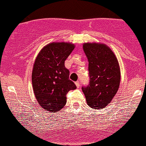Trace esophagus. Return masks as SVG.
Returning a JSON list of instances; mask_svg holds the SVG:
<instances>
[{"mask_svg":"<svg viewBox=\"0 0 146 146\" xmlns=\"http://www.w3.org/2000/svg\"><path fill=\"white\" fill-rule=\"evenodd\" d=\"M75 85H76V86L77 87V88H79V87H80V86H81L80 82H79V81H77V82H75Z\"/></svg>","mask_w":146,"mask_h":146,"instance_id":"esophagus-1","label":"esophagus"}]
</instances>
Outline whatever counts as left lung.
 Here are the masks:
<instances>
[{
    "label": "left lung",
    "mask_w": 146,
    "mask_h": 146,
    "mask_svg": "<svg viewBox=\"0 0 146 146\" xmlns=\"http://www.w3.org/2000/svg\"><path fill=\"white\" fill-rule=\"evenodd\" d=\"M90 82L82 86L88 106L102 109L111 102L119 90L121 72L117 57L105 44L85 43Z\"/></svg>",
    "instance_id": "8db88e82"
}]
</instances>
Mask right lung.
<instances>
[{"mask_svg": "<svg viewBox=\"0 0 146 146\" xmlns=\"http://www.w3.org/2000/svg\"><path fill=\"white\" fill-rule=\"evenodd\" d=\"M74 44L52 42L41 50L32 71V86L38 104L47 111L57 112L67 102V94L76 89L69 79L64 61L74 49Z\"/></svg>", "mask_w": 146, "mask_h": 146, "instance_id": "right-lung-1", "label": "right lung"}]
</instances>
